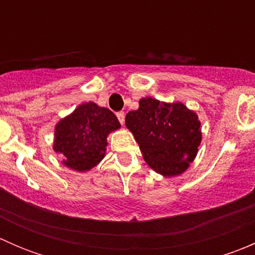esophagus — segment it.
Listing matches in <instances>:
<instances>
[{
	"label": "esophagus",
	"mask_w": 255,
	"mask_h": 255,
	"mask_svg": "<svg viewBox=\"0 0 255 255\" xmlns=\"http://www.w3.org/2000/svg\"><path fill=\"white\" fill-rule=\"evenodd\" d=\"M117 118L118 121H120L121 125H123V123H125V112H117Z\"/></svg>",
	"instance_id": "obj_1"
}]
</instances>
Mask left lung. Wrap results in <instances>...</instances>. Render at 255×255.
<instances>
[{
    "mask_svg": "<svg viewBox=\"0 0 255 255\" xmlns=\"http://www.w3.org/2000/svg\"><path fill=\"white\" fill-rule=\"evenodd\" d=\"M126 126L139 144L146 164L165 177L187 170L202 139L199 116L182 102L144 97L139 109L127 113Z\"/></svg>",
    "mask_w": 255,
    "mask_h": 255,
    "instance_id": "left-lung-1",
    "label": "left lung"
}]
</instances>
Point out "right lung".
Returning a JSON list of instances; mask_svg holds the SVG:
<instances>
[{
	"instance_id": "1",
	"label": "right lung",
	"mask_w": 255,
	"mask_h": 255,
	"mask_svg": "<svg viewBox=\"0 0 255 255\" xmlns=\"http://www.w3.org/2000/svg\"><path fill=\"white\" fill-rule=\"evenodd\" d=\"M120 127L109 109L91 101L81 104L56 123L53 149L65 166L79 173L89 171L105 158L107 137Z\"/></svg>"
}]
</instances>
